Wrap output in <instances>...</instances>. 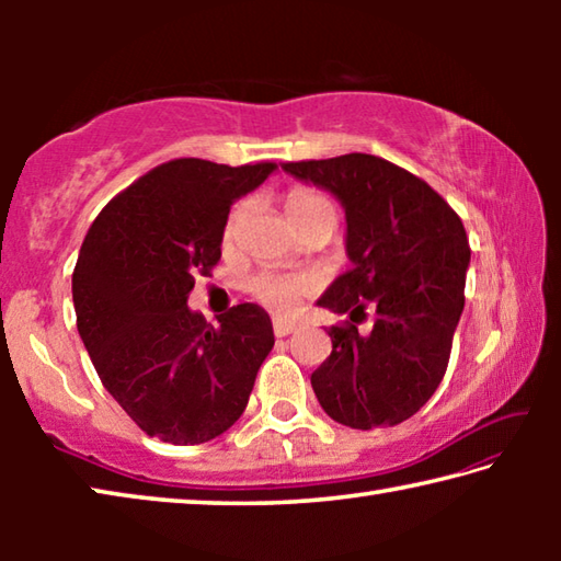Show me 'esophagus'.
I'll return each mask as SVG.
<instances>
[{"instance_id": "obj_1", "label": "esophagus", "mask_w": 561, "mask_h": 561, "mask_svg": "<svg viewBox=\"0 0 561 561\" xmlns=\"http://www.w3.org/2000/svg\"><path fill=\"white\" fill-rule=\"evenodd\" d=\"M272 329H274V336H289L291 331H297V324L294 321H287V319H274L272 321Z\"/></svg>"}]
</instances>
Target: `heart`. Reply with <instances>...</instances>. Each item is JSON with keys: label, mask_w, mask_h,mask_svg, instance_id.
Masks as SVG:
<instances>
[{"label": "heart", "mask_w": 561, "mask_h": 561, "mask_svg": "<svg viewBox=\"0 0 561 561\" xmlns=\"http://www.w3.org/2000/svg\"><path fill=\"white\" fill-rule=\"evenodd\" d=\"M284 210H287L289 222H297L304 220V217L309 215H317V213H329L334 215V205H331L324 195L314 193V190H294L287 197V205H284ZM244 215V205H237L230 220L225 225V240H232L234 232H237V225H240ZM314 289V279L311 277H304V274H297V277H287V274H272V272H264L257 274L250 282V291L257 297L262 304H267L272 309H279V311H287L291 309L294 304H297L304 294H309Z\"/></svg>", "instance_id": "1"}]
</instances>
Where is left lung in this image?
Returning <instances> with one entry per match:
<instances>
[{
	"label": "left lung",
	"instance_id": "left-lung-1",
	"mask_svg": "<svg viewBox=\"0 0 561 561\" xmlns=\"http://www.w3.org/2000/svg\"><path fill=\"white\" fill-rule=\"evenodd\" d=\"M284 173L336 197L351 270L317 304L348 314L331 327V356L311 374L327 415L348 428L403 423L440 386L465 307L470 244L453 207L408 170L366 153L284 163ZM371 308L375 329L353 324Z\"/></svg>",
	"mask_w": 561,
	"mask_h": 561
}]
</instances>
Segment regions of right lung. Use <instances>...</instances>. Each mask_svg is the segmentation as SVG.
<instances>
[{"mask_svg": "<svg viewBox=\"0 0 561 561\" xmlns=\"http://www.w3.org/2000/svg\"><path fill=\"white\" fill-rule=\"evenodd\" d=\"M277 165L178 158L103 207L76 260V327L93 368L140 431L173 445L232 428L274 346L272 319L237 304L220 327L187 307L222 254L227 215Z\"/></svg>", "mask_w": 561, "mask_h": 561, "instance_id": "add662e5", "label": "right lung"}]
</instances>
